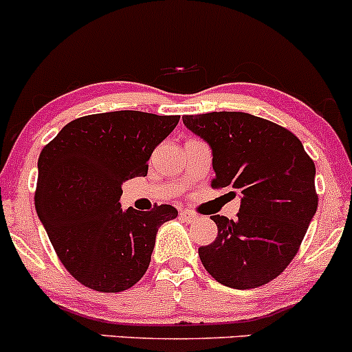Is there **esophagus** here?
Wrapping results in <instances>:
<instances>
[{
  "instance_id": "obj_1",
  "label": "esophagus",
  "mask_w": 352,
  "mask_h": 352,
  "mask_svg": "<svg viewBox=\"0 0 352 352\" xmlns=\"http://www.w3.org/2000/svg\"><path fill=\"white\" fill-rule=\"evenodd\" d=\"M180 215H182V219L187 220V222H195V220L199 219V215L192 210H182L180 212Z\"/></svg>"
}]
</instances>
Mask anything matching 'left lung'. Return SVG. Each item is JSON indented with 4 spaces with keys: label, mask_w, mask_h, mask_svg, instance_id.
<instances>
[{
    "label": "left lung",
    "mask_w": 352,
    "mask_h": 352,
    "mask_svg": "<svg viewBox=\"0 0 352 352\" xmlns=\"http://www.w3.org/2000/svg\"><path fill=\"white\" fill-rule=\"evenodd\" d=\"M212 148L214 188L241 194L237 219L212 215L217 239L199 249L220 284L254 289L276 279L299 250L318 210L316 165L294 133L242 111L185 115Z\"/></svg>",
    "instance_id": "left-lung-1"
}]
</instances>
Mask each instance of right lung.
<instances>
[{"label":"right lung","mask_w":352,"mask_h":352,"mask_svg":"<svg viewBox=\"0 0 352 352\" xmlns=\"http://www.w3.org/2000/svg\"><path fill=\"white\" fill-rule=\"evenodd\" d=\"M179 115L120 110L69 122L41 150L34 207L53 249L78 283L122 292L144 277L158 227L175 207L122 210V184L145 177Z\"/></svg>","instance_id":"1"}]
</instances>
